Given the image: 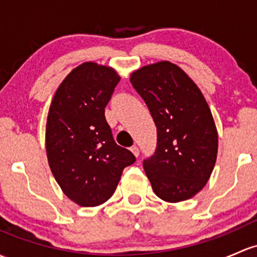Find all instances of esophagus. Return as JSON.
<instances>
[{"mask_svg":"<svg viewBox=\"0 0 257 257\" xmlns=\"http://www.w3.org/2000/svg\"><path fill=\"white\" fill-rule=\"evenodd\" d=\"M131 150H132V153H133L134 155L137 156V158H138V156H139V153H140V151H139V148L136 147V145H134V147H132V148H131Z\"/></svg>","mask_w":257,"mask_h":257,"instance_id":"34e87169","label":"esophagus"}]
</instances>
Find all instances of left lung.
<instances>
[{
	"label": "left lung",
	"mask_w": 257,
	"mask_h": 257,
	"mask_svg": "<svg viewBox=\"0 0 257 257\" xmlns=\"http://www.w3.org/2000/svg\"><path fill=\"white\" fill-rule=\"evenodd\" d=\"M131 82L158 131L155 153L143 161L154 192L172 203L190 199L206 186L217 160L218 133L207 101L170 61L143 66Z\"/></svg>",
	"instance_id": "left-lung-1"
}]
</instances>
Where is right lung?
I'll return each instance as SVG.
<instances>
[{"label":"right lung","instance_id":"add662e5","mask_svg":"<svg viewBox=\"0 0 257 257\" xmlns=\"http://www.w3.org/2000/svg\"><path fill=\"white\" fill-rule=\"evenodd\" d=\"M119 80L112 67L83 63L65 77L51 101L48 161L63 192L79 206L108 201L124 167L136 163V156L114 142L104 117Z\"/></svg>","mask_w":257,"mask_h":257}]
</instances>
